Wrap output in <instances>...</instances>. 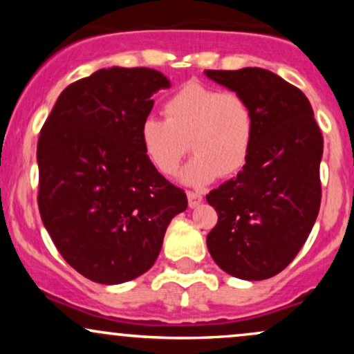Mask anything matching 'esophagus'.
I'll list each match as a JSON object with an SVG mask.
<instances>
[{"label": "esophagus", "instance_id": "1", "mask_svg": "<svg viewBox=\"0 0 354 354\" xmlns=\"http://www.w3.org/2000/svg\"><path fill=\"white\" fill-rule=\"evenodd\" d=\"M186 196H188V205L189 208H196L198 205L203 201V194L200 191H186Z\"/></svg>", "mask_w": 354, "mask_h": 354}]
</instances>
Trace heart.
I'll return each instance as SVG.
<instances>
[{
    "mask_svg": "<svg viewBox=\"0 0 354 354\" xmlns=\"http://www.w3.org/2000/svg\"><path fill=\"white\" fill-rule=\"evenodd\" d=\"M165 120L140 126L145 156L161 174L173 176L188 146L194 156L183 171L188 185H206L236 174L246 165L254 138V116L239 93L186 83L163 104Z\"/></svg>",
    "mask_w": 354,
    "mask_h": 354,
    "instance_id": "obj_1",
    "label": "heart"
}]
</instances>
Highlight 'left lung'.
Returning a JSON list of instances; mask_svg holds the SVG:
<instances>
[{"instance_id": "8db88e82", "label": "left lung", "mask_w": 354, "mask_h": 354, "mask_svg": "<svg viewBox=\"0 0 354 354\" xmlns=\"http://www.w3.org/2000/svg\"><path fill=\"white\" fill-rule=\"evenodd\" d=\"M250 103L254 138L236 178L206 194L218 223L206 236L216 265L259 281L301 250L319 213L323 135L304 93L263 68L206 70Z\"/></svg>"}]
</instances>
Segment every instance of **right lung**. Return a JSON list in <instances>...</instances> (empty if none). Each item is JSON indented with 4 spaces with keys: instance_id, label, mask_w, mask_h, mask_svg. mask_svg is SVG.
<instances>
[{
    "instance_id": "obj_1",
    "label": "right lung",
    "mask_w": 354,
    "mask_h": 354,
    "mask_svg": "<svg viewBox=\"0 0 354 354\" xmlns=\"http://www.w3.org/2000/svg\"><path fill=\"white\" fill-rule=\"evenodd\" d=\"M169 81L149 68H106L63 89L38 138V208L64 261L118 284L154 265L185 189L145 156L140 126Z\"/></svg>"
}]
</instances>
